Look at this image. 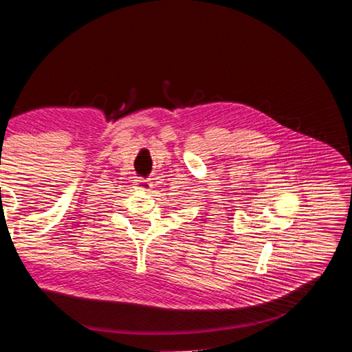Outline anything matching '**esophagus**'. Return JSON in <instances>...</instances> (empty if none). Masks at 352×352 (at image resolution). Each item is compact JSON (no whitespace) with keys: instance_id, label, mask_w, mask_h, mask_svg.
<instances>
[{"instance_id":"esophagus-1","label":"esophagus","mask_w":352,"mask_h":352,"mask_svg":"<svg viewBox=\"0 0 352 352\" xmlns=\"http://www.w3.org/2000/svg\"><path fill=\"white\" fill-rule=\"evenodd\" d=\"M151 187H153V184L150 183V179H138V188L141 192L147 193L151 190Z\"/></svg>"}]
</instances>
